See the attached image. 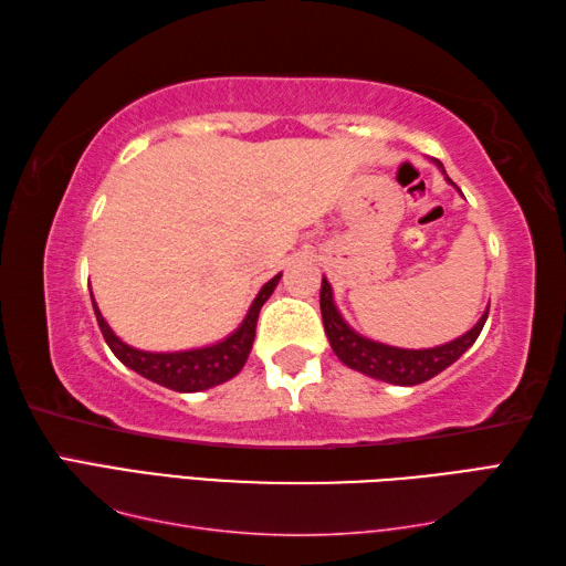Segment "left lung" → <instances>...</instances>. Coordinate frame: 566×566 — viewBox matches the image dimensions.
Here are the masks:
<instances>
[{
    "label": "left lung",
    "mask_w": 566,
    "mask_h": 566,
    "mask_svg": "<svg viewBox=\"0 0 566 566\" xmlns=\"http://www.w3.org/2000/svg\"><path fill=\"white\" fill-rule=\"evenodd\" d=\"M438 167L442 170L440 163ZM448 182L452 185L450 177ZM321 316H323V328H326L333 353L338 355L343 365L363 371V375L371 379L399 384V387H416V384H423L436 375H440L442 369H448L469 350V347L474 345L479 333L484 328L489 311H484V316L476 321V326L472 331H467L462 338H454L452 343H444L438 347H428V350H403V347H391L377 340H369L365 335H359L347 326L345 318L340 316V311L335 308L331 284L326 276H323Z\"/></svg>",
    "instance_id": "obj_1"
}]
</instances>
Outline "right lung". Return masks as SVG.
<instances>
[{"instance_id":"add662e5","label":"right lung","mask_w":566,"mask_h":566,"mask_svg":"<svg viewBox=\"0 0 566 566\" xmlns=\"http://www.w3.org/2000/svg\"><path fill=\"white\" fill-rule=\"evenodd\" d=\"M280 276L282 274H274L272 280L262 286L260 294L255 296V302H252L248 311V316L231 335H228V338L207 347H197V350H182V353L136 350V347L126 345L109 328V323L104 321L102 311L97 308V302H94V296H92V306L106 345L112 347V353L122 359L126 367L138 371L140 377H146L172 391H185V394L203 391V389L216 387V384L233 379L238 371L243 369L245 359L252 350V340H255L260 308L272 296L274 286L280 284Z\"/></svg>"}]
</instances>
